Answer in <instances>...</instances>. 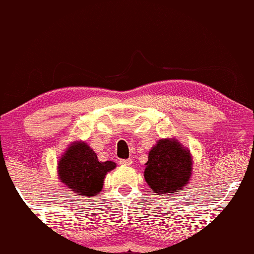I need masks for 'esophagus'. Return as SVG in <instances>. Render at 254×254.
<instances>
[{
	"instance_id": "obj_1",
	"label": "esophagus",
	"mask_w": 254,
	"mask_h": 254,
	"mask_svg": "<svg viewBox=\"0 0 254 254\" xmlns=\"http://www.w3.org/2000/svg\"><path fill=\"white\" fill-rule=\"evenodd\" d=\"M120 163H121L122 166H129L130 163H132V160H130V159H127V160H120Z\"/></svg>"
}]
</instances>
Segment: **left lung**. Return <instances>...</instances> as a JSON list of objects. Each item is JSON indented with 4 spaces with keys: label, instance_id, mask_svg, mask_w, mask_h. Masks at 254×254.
<instances>
[{
    "label": "left lung",
    "instance_id": "1",
    "mask_svg": "<svg viewBox=\"0 0 254 254\" xmlns=\"http://www.w3.org/2000/svg\"><path fill=\"white\" fill-rule=\"evenodd\" d=\"M191 174V152L176 138L160 139L150 149L144 178L156 195L184 191Z\"/></svg>",
    "mask_w": 254,
    "mask_h": 254
}]
</instances>
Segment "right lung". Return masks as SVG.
Masks as SVG:
<instances>
[{
	"instance_id": "add662e5",
	"label": "right lung",
	"mask_w": 254,
	"mask_h": 254,
	"mask_svg": "<svg viewBox=\"0 0 254 254\" xmlns=\"http://www.w3.org/2000/svg\"><path fill=\"white\" fill-rule=\"evenodd\" d=\"M116 167L113 161L100 162L93 149L82 140L72 141L58 161V178L75 196L94 197L102 191L106 174Z\"/></svg>"
}]
</instances>
